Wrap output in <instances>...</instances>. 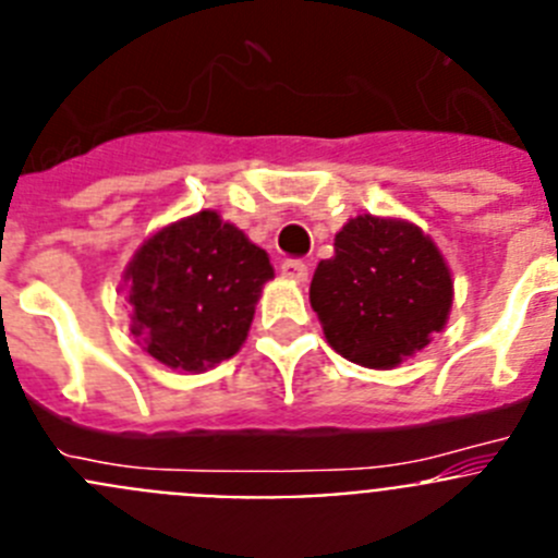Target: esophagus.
Masks as SVG:
<instances>
[{
    "label": "esophagus",
    "mask_w": 558,
    "mask_h": 558,
    "mask_svg": "<svg viewBox=\"0 0 558 558\" xmlns=\"http://www.w3.org/2000/svg\"><path fill=\"white\" fill-rule=\"evenodd\" d=\"M307 265L302 259H284L282 263V276L284 279H293V282H307Z\"/></svg>",
    "instance_id": "1"
}]
</instances>
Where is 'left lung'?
Returning a JSON list of instances; mask_svg holds the SVG:
<instances>
[{
	"mask_svg": "<svg viewBox=\"0 0 558 558\" xmlns=\"http://www.w3.org/2000/svg\"><path fill=\"white\" fill-rule=\"evenodd\" d=\"M310 304L340 357L397 368L445 329L452 274L416 223L357 215L335 234V254L315 268Z\"/></svg>",
	"mask_w": 558,
	"mask_h": 558,
	"instance_id": "1",
	"label": "left lung"
}]
</instances>
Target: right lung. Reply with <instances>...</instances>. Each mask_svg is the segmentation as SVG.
Instances as JSON below:
<instances>
[{
    "instance_id": "right-lung-1",
    "label": "right lung",
    "mask_w": 558,
    "mask_h": 558,
    "mask_svg": "<svg viewBox=\"0 0 558 558\" xmlns=\"http://www.w3.org/2000/svg\"><path fill=\"white\" fill-rule=\"evenodd\" d=\"M274 265L245 231L201 209L153 231L122 274L131 332L153 360L201 374L240 352Z\"/></svg>"
}]
</instances>
